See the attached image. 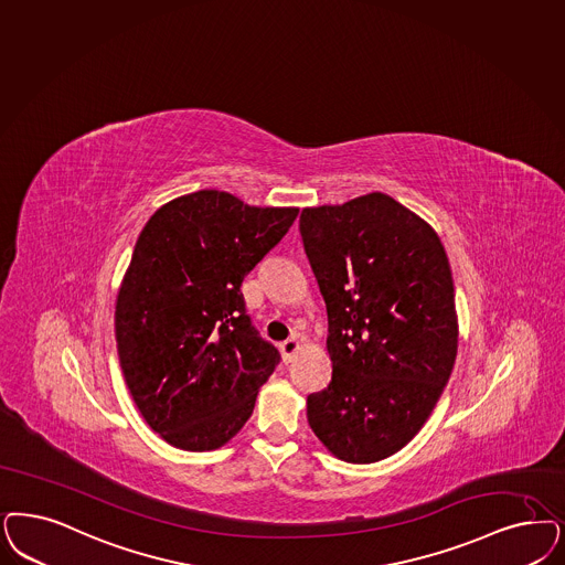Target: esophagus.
I'll list each match as a JSON object with an SVG mask.
<instances>
[{"label":"esophagus","instance_id":"esophagus-1","mask_svg":"<svg viewBox=\"0 0 565 565\" xmlns=\"http://www.w3.org/2000/svg\"><path fill=\"white\" fill-rule=\"evenodd\" d=\"M281 354H284V361L286 363H292L294 354L300 349V342L296 338H288L286 342H281Z\"/></svg>","mask_w":565,"mask_h":565}]
</instances>
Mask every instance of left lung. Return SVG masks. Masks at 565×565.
Segmentation results:
<instances>
[{
    "label": "left lung",
    "instance_id": "left-lung-1",
    "mask_svg": "<svg viewBox=\"0 0 565 565\" xmlns=\"http://www.w3.org/2000/svg\"><path fill=\"white\" fill-rule=\"evenodd\" d=\"M328 307L330 386L307 398L338 459L375 463L413 440L447 386L459 326L445 246L428 223L373 192L300 214Z\"/></svg>",
    "mask_w": 565,
    "mask_h": 565
}]
</instances>
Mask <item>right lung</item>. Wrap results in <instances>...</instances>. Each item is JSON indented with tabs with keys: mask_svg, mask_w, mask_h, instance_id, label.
<instances>
[{
	"mask_svg": "<svg viewBox=\"0 0 565 565\" xmlns=\"http://www.w3.org/2000/svg\"><path fill=\"white\" fill-rule=\"evenodd\" d=\"M296 216L200 190L160 206L137 237L117 296L118 361L169 445L214 450L253 415L279 352L254 330L239 288Z\"/></svg>",
	"mask_w": 565,
	"mask_h": 565,
	"instance_id": "1",
	"label": "right lung"
}]
</instances>
